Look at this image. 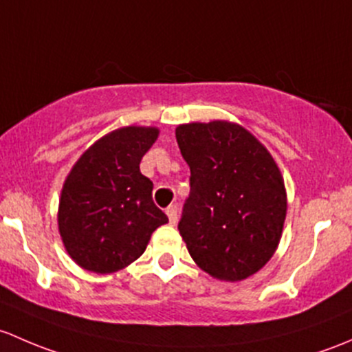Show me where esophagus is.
<instances>
[{
    "label": "esophagus",
    "instance_id": "34e87169",
    "mask_svg": "<svg viewBox=\"0 0 352 352\" xmlns=\"http://www.w3.org/2000/svg\"><path fill=\"white\" fill-rule=\"evenodd\" d=\"M166 215H168L169 223H171V226H176V222H177V206L176 205H169L168 208H166Z\"/></svg>",
    "mask_w": 352,
    "mask_h": 352
}]
</instances>
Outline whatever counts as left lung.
<instances>
[{
  "label": "left lung",
  "mask_w": 352,
  "mask_h": 352,
  "mask_svg": "<svg viewBox=\"0 0 352 352\" xmlns=\"http://www.w3.org/2000/svg\"><path fill=\"white\" fill-rule=\"evenodd\" d=\"M190 166V198L181 237L198 267L220 281L257 273L280 244L286 190L270 151L242 125L227 120L176 126Z\"/></svg>",
  "instance_id": "1"
}]
</instances>
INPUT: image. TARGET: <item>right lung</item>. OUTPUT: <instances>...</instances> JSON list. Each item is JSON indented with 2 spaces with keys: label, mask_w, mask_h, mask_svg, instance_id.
I'll list each match as a JSON object with an SVG mask.
<instances>
[{
  "label": "right lung",
  "mask_w": 352,
  "mask_h": 352,
  "mask_svg": "<svg viewBox=\"0 0 352 352\" xmlns=\"http://www.w3.org/2000/svg\"><path fill=\"white\" fill-rule=\"evenodd\" d=\"M157 137V126H122L98 139L72 166L57 223L67 254L82 270H123L144 254L152 232L168 223L152 201L154 184L140 173Z\"/></svg>",
  "instance_id": "right-lung-1"
}]
</instances>
